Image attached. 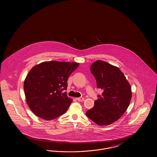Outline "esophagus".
<instances>
[{
	"label": "esophagus",
	"instance_id": "34e87169",
	"mask_svg": "<svg viewBox=\"0 0 157 157\" xmlns=\"http://www.w3.org/2000/svg\"><path fill=\"white\" fill-rule=\"evenodd\" d=\"M76 99H77V101H84V98L83 97H79V98H76Z\"/></svg>",
	"mask_w": 157,
	"mask_h": 157
}]
</instances>
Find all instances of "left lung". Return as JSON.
<instances>
[{"instance_id":"8db88e82","label":"left lung","mask_w":157,"mask_h":157,"mask_svg":"<svg viewBox=\"0 0 157 157\" xmlns=\"http://www.w3.org/2000/svg\"><path fill=\"white\" fill-rule=\"evenodd\" d=\"M90 69L102 94L86 115L100 126L108 125L127 111L132 97L131 88L120 69L106 62L97 60Z\"/></svg>"}]
</instances>
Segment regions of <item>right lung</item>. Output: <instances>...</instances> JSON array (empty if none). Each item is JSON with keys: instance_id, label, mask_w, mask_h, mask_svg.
<instances>
[{"instance_id": "1", "label": "right lung", "mask_w": 157, "mask_h": 157, "mask_svg": "<svg viewBox=\"0 0 157 157\" xmlns=\"http://www.w3.org/2000/svg\"><path fill=\"white\" fill-rule=\"evenodd\" d=\"M76 62H44L32 67L24 82L26 100L31 111L45 120L64 114L72 100L65 90L69 76L78 67Z\"/></svg>"}]
</instances>
